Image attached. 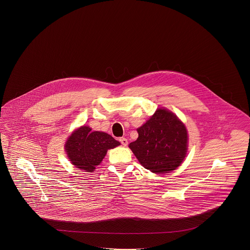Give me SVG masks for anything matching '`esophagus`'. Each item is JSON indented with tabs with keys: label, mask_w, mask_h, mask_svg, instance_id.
Segmentation results:
<instances>
[{
	"label": "esophagus",
	"mask_w": 250,
	"mask_h": 250,
	"mask_svg": "<svg viewBox=\"0 0 250 250\" xmlns=\"http://www.w3.org/2000/svg\"><path fill=\"white\" fill-rule=\"evenodd\" d=\"M119 141L121 142V144L123 145L124 146H126L127 144H128L127 139H126V138H125V137H120V138H119Z\"/></svg>",
	"instance_id": "esophagus-1"
}]
</instances>
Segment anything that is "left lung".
I'll return each mask as SVG.
<instances>
[{"mask_svg": "<svg viewBox=\"0 0 250 250\" xmlns=\"http://www.w3.org/2000/svg\"><path fill=\"white\" fill-rule=\"evenodd\" d=\"M138 138L129 144L145 168L156 174L167 173L180 166L188 149V133L172 112L159 108L142 126Z\"/></svg>", "mask_w": 250, "mask_h": 250, "instance_id": "1", "label": "left lung"}]
</instances>
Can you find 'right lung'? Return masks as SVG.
I'll return each mask as SVG.
<instances>
[{"mask_svg": "<svg viewBox=\"0 0 250 250\" xmlns=\"http://www.w3.org/2000/svg\"><path fill=\"white\" fill-rule=\"evenodd\" d=\"M120 142L104 132L91 131L83 125L69 136L65 144V150L71 163L77 167L92 172L103 161L108 149L116 147Z\"/></svg>", "mask_w": 250, "mask_h": 250, "instance_id": "obj_1", "label": "right lung"}]
</instances>
